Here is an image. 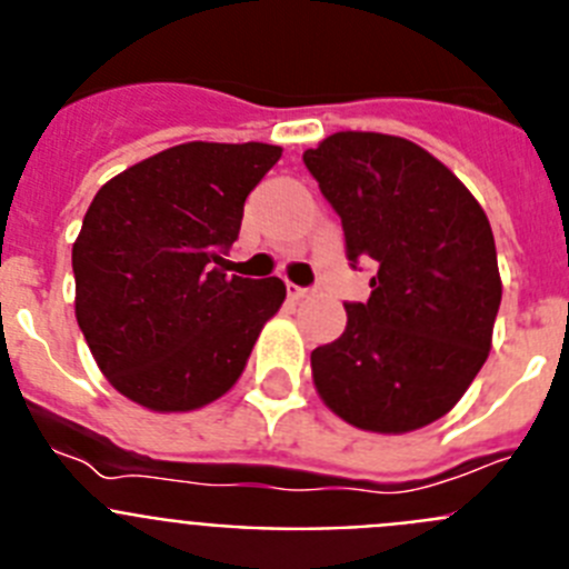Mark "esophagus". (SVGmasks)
I'll list each match as a JSON object with an SVG mask.
<instances>
[{
    "label": "esophagus",
    "instance_id": "1",
    "mask_svg": "<svg viewBox=\"0 0 569 569\" xmlns=\"http://www.w3.org/2000/svg\"><path fill=\"white\" fill-rule=\"evenodd\" d=\"M288 293L293 296V299H308V296L313 293V290H310V288H299V284H288Z\"/></svg>",
    "mask_w": 569,
    "mask_h": 569
}]
</instances>
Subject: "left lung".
<instances>
[{"label":"left lung","mask_w":569,"mask_h":569,"mask_svg":"<svg viewBox=\"0 0 569 569\" xmlns=\"http://www.w3.org/2000/svg\"><path fill=\"white\" fill-rule=\"evenodd\" d=\"M370 299L310 353L321 401L370 433H410L456 407L487 361L501 305L490 222L450 168L410 139L341 130L305 150Z\"/></svg>","instance_id":"1"}]
</instances>
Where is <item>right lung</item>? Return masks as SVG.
<instances>
[{
  "label": "right lung",
  "mask_w": 569,
  "mask_h": 569,
  "mask_svg": "<svg viewBox=\"0 0 569 569\" xmlns=\"http://www.w3.org/2000/svg\"><path fill=\"white\" fill-rule=\"evenodd\" d=\"M279 144L184 142L93 196L73 241L77 321L104 379L153 413H188L239 381L284 281L228 276L250 190Z\"/></svg>",
  "instance_id": "obj_1"
}]
</instances>
